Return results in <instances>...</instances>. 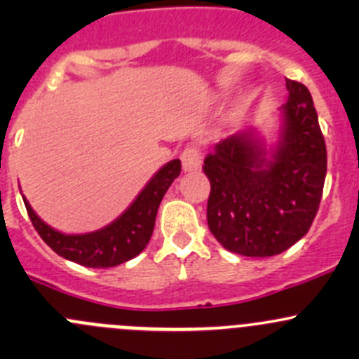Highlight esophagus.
Instances as JSON below:
<instances>
[{
	"label": "esophagus",
	"mask_w": 359,
	"mask_h": 359,
	"mask_svg": "<svg viewBox=\"0 0 359 359\" xmlns=\"http://www.w3.org/2000/svg\"><path fill=\"white\" fill-rule=\"evenodd\" d=\"M180 159H182L184 172H194V170L201 168V151L198 147H186L184 153L180 154Z\"/></svg>",
	"instance_id": "1"
}]
</instances>
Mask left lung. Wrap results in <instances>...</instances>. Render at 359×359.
I'll return each mask as SVG.
<instances>
[{"instance_id":"obj_1","label":"left lung","mask_w":359,"mask_h":359,"mask_svg":"<svg viewBox=\"0 0 359 359\" xmlns=\"http://www.w3.org/2000/svg\"><path fill=\"white\" fill-rule=\"evenodd\" d=\"M278 142L255 130L215 144L205 158L206 220L215 240L245 257H273L309 231L323 194L327 146L309 90L287 79Z\"/></svg>"}]
</instances>
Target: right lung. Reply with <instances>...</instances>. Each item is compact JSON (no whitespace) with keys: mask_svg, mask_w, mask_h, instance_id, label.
Returning a JSON list of instances; mask_svg holds the SVG:
<instances>
[{"mask_svg":"<svg viewBox=\"0 0 359 359\" xmlns=\"http://www.w3.org/2000/svg\"><path fill=\"white\" fill-rule=\"evenodd\" d=\"M179 173L180 159L163 165L118 219L93 233H60L43 222L25 198L24 203L32 226L53 252L85 267H114L139 255L149 243L159 203Z\"/></svg>","mask_w":359,"mask_h":359,"instance_id":"add662e5","label":"right lung"}]
</instances>
